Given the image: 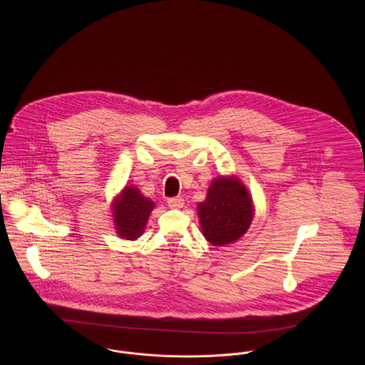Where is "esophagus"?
<instances>
[{
    "label": "esophagus",
    "instance_id": "34e87169",
    "mask_svg": "<svg viewBox=\"0 0 365 365\" xmlns=\"http://www.w3.org/2000/svg\"><path fill=\"white\" fill-rule=\"evenodd\" d=\"M167 204H168V207H170V208H182V207H184V198H181V197H174V198H168V200H167Z\"/></svg>",
    "mask_w": 365,
    "mask_h": 365
}]
</instances>
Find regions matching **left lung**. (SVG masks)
<instances>
[{"label":"left lung","mask_w":365,"mask_h":365,"mask_svg":"<svg viewBox=\"0 0 365 365\" xmlns=\"http://www.w3.org/2000/svg\"><path fill=\"white\" fill-rule=\"evenodd\" d=\"M202 233L215 246L230 245L240 239L253 219L252 198L237 178H216L207 200L198 205Z\"/></svg>","instance_id":"1"}]
</instances>
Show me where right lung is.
Returning <instances> with one entry per match:
<instances>
[{
    "label": "right lung",
    "mask_w": 365,
    "mask_h": 365,
    "mask_svg": "<svg viewBox=\"0 0 365 365\" xmlns=\"http://www.w3.org/2000/svg\"><path fill=\"white\" fill-rule=\"evenodd\" d=\"M155 204L143 197L138 188L126 187L113 202V222L120 237L126 240L138 239L146 226Z\"/></svg>",
    "instance_id": "add662e5"
}]
</instances>
